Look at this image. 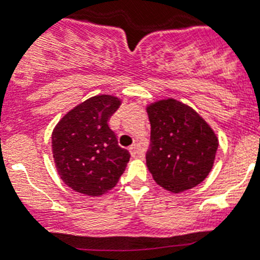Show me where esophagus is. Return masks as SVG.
I'll return each mask as SVG.
<instances>
[{
  "mask_svg": "<svg viewBox=\"0 0 260 260\" xmlns=\"http://www.w3.org/2000/svg\"><path fill=\"white\" fill-rule=\"evenodd\" d=\"M129 152H131V155H132L133 157H137L138 156L137 146H136V145H132V146L129 147Z\"/></svg>",
  "mask_w": 260,
  "mask_h": 260,
  "instance_id": "obj_1",
  "label": "esophagus"
}]
</instances>
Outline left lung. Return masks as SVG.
<instances>
[{
	"label": "left lung",
	"instance_id": "obj_1",
	"mask_svg": "<svg viewBox=\"0 0 260 260\" xmlns=\"http://www.w3.org/2000/svg\"><path fill=\"white\" fill-rule=\"evenodd\" d=\"M151 136L146 164L152 178L177 193L195 187L212 171L217 136L193 109L169 99L147 108Z\"/></svg>",
	"mask_w": 260,
	"mask_h": 260
}]
</instances>
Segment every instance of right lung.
<instances>
[{
	"mask_svg": "<svg viewBox=\"0 0 260 260\" xmlns=\"http://www.w3.org/2000/svg\"><path fill=\"white\" fill-rule=\"evenodd\" d=\"M119 105L120 101L109 94L91 97L69 111L53 129L57 172L77 192L103 195L124 173L131 155L119 146L108 124Z\"/></svg>",
	"mask_w": 260,
	"mask_h": 260,
	"instance_id": "add662e5",
	"label": "right lung"
}]
</instances>
